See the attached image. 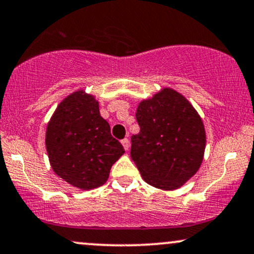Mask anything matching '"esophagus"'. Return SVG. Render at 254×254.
Listing matches in <instances>:
<instances>
[{"mask_svg": "<svg viewBox=\"0 0 254 254\" xmlns=\"http://www.w3.org/2000/svg\"><path fill=\"white\" fill-rule=\"evenodd\" d=\"M122 144H123L125 150H129V148H130V141H129V139H127V138L122 139Z\"/></svg>", "mask_w": 254, "mask_h": 254, "instance_id": "34e87169", "label": "esophagus"}]
</instances>
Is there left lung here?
I'll list each match as a JSON object with an SVG mask.
<instances>
[{"instance_id": "obj_1", "label": "left lung", "mask_w": 254, "mask_h": 254, "mask_svg": "<svg viewBox=\"0 0 254 254\" xmlns=\"http://www.w3.org/2000/svg\"><path fill=\"white\" fill-rule=\"evenodd\" d=\"M138 135L131 137L130 155L145 183L160 190L182 188L202 165L205 129L190 101L165 87L138 104Z\"/></svg>"}]
</instances>
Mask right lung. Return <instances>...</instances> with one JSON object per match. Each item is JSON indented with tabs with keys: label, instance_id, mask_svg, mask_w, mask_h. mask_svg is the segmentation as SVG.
I'll return each mask as SVG.
<instances>
[{
	"label": "right lung",
	"instance_id": "add662e5",
	"mask_svg": "<svg viewBox=\"0 0 254 254\" xmlns=\"http://www.w3.org/2000/svg\"><path fill=\"white\" fill-rule=\"evenodd\" d=\"M45 145L55 174L80 190L104 185L112 165L125 153L111 136L94 95L83 89L61 101L46 127Z\"/></svg>",
	"mask_w": 254,
	"mask_h": 254
}]
</instances>
